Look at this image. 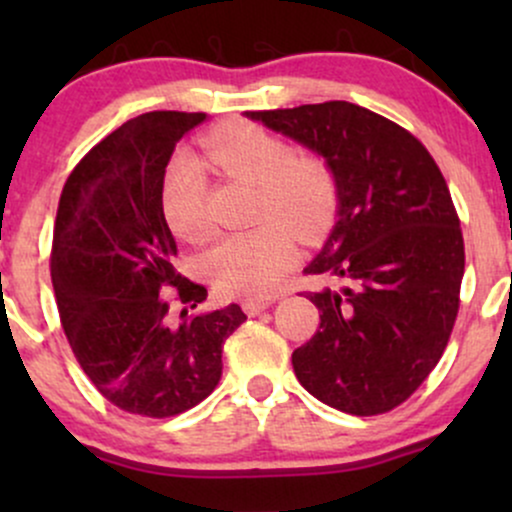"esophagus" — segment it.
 Returning <instances> with one entry per match:
<instances>
[{"label":"esophagus","mask_w":512,"mask_h":512,"mask_svg":"<svg viewBox=\"0 0 512 512\" xmlns=\"http://www.w3.org/2000/svg\"><path fill=\"white\" fill-rule=\"evenodd\" d=\"M272 303H274V298H245L243 310L248 315H260L262 310H267Z\"/></svg>","instance_id":"obj_1"}]
</instances>
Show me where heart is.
Here are the masks:
<instances>
[{
	"mask_svg": "<svg viewBox=\"0 0 512 512\" xmlns=\"http://www.w3.org/2000/svg\"><path fill=\"white\" fill-rule=\"evenodd\" d=\"M204 154L223 173L255 182L260 226L231 233L204 257V274L226 296L274 291L296 257V233L315 238L339 204L334 170L317 156H296L291 144L262 125L231 120L202 137ZM161 211L175 236L202 243L211 236L207 182L199 163L180 156L161 182Z\"/></svg>",
	"mask_w": 512,
	"mask_h": 512,
	"instance_id": "b5f03b06",
	"label": "heart"
}]
</instances>
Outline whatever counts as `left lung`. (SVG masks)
Segmentation results:
<instances>
[{"label": "left lung", "instance_id": "1", "mask_svg": "<svg viewBox=\"0 0 512 512\" xmlns=\"http://www.w3.org/2000/svg\"><path fill=\"white\" fill-rule=\"evenodd\" d=\"M248 117L327 158L339 185L332 236L303 274L320 327L293 351L298 383L354 416L392 411L443 356L460 310L464 240L448 182L414 134L346 101Z\"/></svg>", "mask_w": 512, "mask_h": 512}]
</instances>
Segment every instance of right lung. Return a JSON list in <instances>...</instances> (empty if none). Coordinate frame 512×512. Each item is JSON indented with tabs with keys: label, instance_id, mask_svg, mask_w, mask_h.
Listing matches in <instances>:
<instances>
[{
	"label": "right lung",
	"instance_id": "right-lung-1",
	"mask_svg": "<svg viewBox=\"0 0 512 512\" xmlns=\"http://www.w3.org/2000/svg\"><path fill=\"white\" fill-rule=\"evenodd\" d=\"M204 117L154 110L110 132L69 173L52 231L50 276L76 361L110 404L146 419L211 395L223 342L248 320L236 303L190 315L207 289L173 267L161 182L175 144Z\"/></svg>",
	"mask_w": 512,
	"mask_h": 512
}]
</instances>
